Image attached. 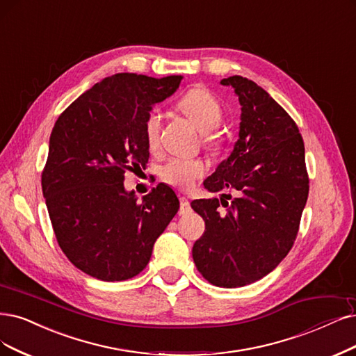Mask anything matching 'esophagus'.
I'll return each instance as SVG.
<instances>
[{
    "label": "esophagus",
    "mask_w": 356,
    "mask_h": 356,
    "mask_svg": "<svg viewBox=\"0 0 356 356\" xmlns=\"http://www.w3.org/2000/svg\"><path fill=\"white\" fill-rule=\"evenodd\" d=\"M191 211V202L186 196H180V209L179 214H188Z\"/></svg>",
    "instance_id": "obj_1"
}]
</instances>
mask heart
Instances as JSON below:
<instances>
[{"mask_svg": "<svg viewBox=\"0 0 356 356\" xmlns=\"http://www.w3.org/2000/svg\"><path fill=\"white\" fill-rule=\"evenodd\" d=\"M179 108L196 127L202 130L204 147L217 151L225 142L220 122L225 114L221 101L207 88H193L179 101ZM143 138L147 147L154 151L160 145V115L149 111L143 122ZM207 173V164L200 158H170L160 167V177L168 185L189 191Z\"/></svg>", "mask_w": 356, "mask_h": 356, "instance_id": "b5f03b06", "label": "heart"}]
</instances>
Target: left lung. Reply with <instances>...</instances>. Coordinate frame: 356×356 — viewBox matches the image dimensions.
<instances>
[{"mask_svg": "<svg viewBox=\"0 0 356 356\" xmlns=\"http://www.w3.org/2000/svg\"><path fill=\"white\" fill-rule=\"evenodd\" d=\"M221 83L234 88L242 105L239 139L204 185L211 192L233 191L236 198L192 201L205 221L192 257L205 280L230 289L262 279L291 251L309 177L304 139L282 105L246 77Z\"/></svg>", "mask_w": 356, "mask_h": 356, "instance_id": "8db88e82", "label": "left lung"}]
</instances>
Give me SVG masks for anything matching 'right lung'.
Returning a JSON list of instances; mask_svg holds the SVG:
<instances>
[{"label":"right lung","instance_id":"1","mask_svg":"<svg viewBox=\"0 0 356 356\" xmlns=\"http://www.w3.org/2000/svg\"><path fill=\"white\" fill-rule=\"evenodd\" d=\"M181 79L108 76L73 101L52 129L42 170L48 214L64 255L90 277H135L177 213L179 200L167 185L160 183L139 202L123 180L126 171L148 163L145 117Z\"/></svg>","mask_w":356,"mask_h":356}]
</instances>
